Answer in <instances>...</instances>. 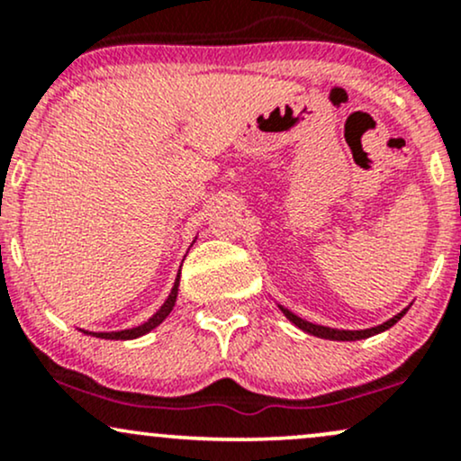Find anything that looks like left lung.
I'll return each instance as SVG.
<instances>
[{
  "mask_svg": "<svg viewBox=\"0 0 461 461\" xmlns=\"http://www.w3.org/2000/svg\"><path fill=\"white\" fill-rule=\"evenodd\" d=\"M279 310H282L284 314H285V319H288L290 322H294V325H297L299 330L308 331V333H312V336L327 338V340H362V338H370V336H375V333H382V331H385V330H390V327H393L394 322L399 321L401 316H403L405 312H407V308H405L403 312H399V314L393 316V319H390V321H385L384 325L370 327V330H357V331H348V330H331V327L314 325V322H308V321L299 319L297 314H293V312H290V310L282 308V305H279Z\"/></svg>",
  "mask_w": 461,
  "mask_h": 461,
  "instance_id": "1",
  "label": "left lung"
}]
</instances>
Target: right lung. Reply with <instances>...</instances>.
Masks as SVG:
<instances>
[{
  "label": "right lung",
  "mask_w": 461,
  "mask_h": 461,
  "mask_svg": "<svg viewBox=\"0 0 461 461\" xmlns=\"http://www.w3.org/2000/svg\"><path fill=\"white\" fill-rule=\"evenodd\" d=\"M177 285H179V275L176 279V285H173L171 294H168V299L164 301L162 308L158 310L149 321L142 322V325L131 327V330H123V331H84V333H91V336H95V338H104V340H134V338L145 336V333L156 330V327L160 325V322L167 319L168 314H171L173 305H176V299H177Z\"/></svg>",
  "instance_id": "right-lung-1"
}]
</instances>
